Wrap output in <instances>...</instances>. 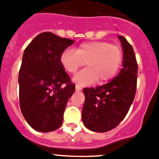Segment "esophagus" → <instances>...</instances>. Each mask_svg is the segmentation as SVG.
Instances as JSON below:
<instances>
[{"mask_svg":"<svg viewBox=\"0 0 159 159\" xmlns=\"http://www.w3.org/2000/svg\"><path fill=\"white\" fill-rule=\"evenodd\" d=\"M75 89H76L77 91H80V90H81V87L78 85H75Z\"/></svg>","mask_w":159,"mask_h":159,"instance_id":"obj_1","label":"esophagus"}]
</instances>
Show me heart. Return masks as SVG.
Masks as SVG:
<instances>
[{
	"mask_svg": "<svg viewBox=\"0 0 159 159\" xmlns=\"http://www.w3.org/2000/svg\"><path fill=\"white\" fill-rule=\"evenodd\" d=\"M120 47L106 41L82 43L77 50L66 48L60 55V62L69 73L75 74L85 65L87 68L74 77V81L81 85H91L98 80L104 84L113 78L118 73L123 62Z\"/></svg>",
	"mask_w": 159,
	"mask_h": 159,
	"instance_id": "1",
	"label": "heart"
}]
</instances>
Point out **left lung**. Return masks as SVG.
Returning a JSON list of instances; mask_svg holds the SVG:
<instances>
[{"instance_id":"8db88e82","label":"left lung","mask_w":159,"mask_h":159,"mask_svg":"<svg viewBox=\"0 0 159 159\" xmlns=\"http://www.w3.org/2000/svg\"><path fill=\"white\" fill-rule=\"evenodd\" d=\"M124 51L123 68L105 85L85 88L82 120L88 129L106 132L116 128L128 114L135 99L138 63L132 46L124 36H119Z\"/></svg>"}]
</instances>
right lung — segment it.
Instances as JSON below:
<instances>
[{"mask_svg":"<svg viewBox=\"0 0 159 159\" xmlns=\"http://www.w3.org/2000/svg\"><path fill=\"white\" fill-rule=\"evenodd\" d=\"M73 43L46 31L24 50L18 78L20 106L28 124L36 131L49 132L62 125L75 85L60 62V55Z\"/></svg>","mask_w":159,"mask_h":159,"instance_id":"right-lung-1","label":"right lung"}]
</instances>
